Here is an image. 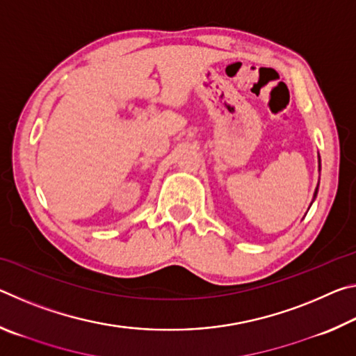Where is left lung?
Wrapping results in <instances>:
<instances>
[{"instance_id": "1", "label": "left lung", "mask_w": 356, "mask_h": 356, "mask_svg": "<svg viewBox=\"0 0 356 356\" xmlns=\"http://www.w3.org/2000/svg\"><path fill=\"white\" fill-rule=\"evenodd\" d=\"M318 172H321V156H318ZM321 180V179H318ZM317 191H318V185L316 186V191H314V196H312V201H311V204L314 202V200H316V196H317ZM311 207V206H309Z\"/></svg>"}]
</instances>
